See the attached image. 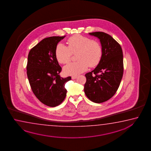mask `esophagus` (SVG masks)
<instances>
[{"label":"esophagus","instance_id":"esophagus-1","mask_svg":"<svg viewBox=\"0 0 151 151\" xmlns=\"http://www.w3.org/2000/svg\"><path fill=\"white\" fill-rule=\"evenodd\" d=\"M72 79H76L77 78V76H72L71 77Z\"/></svg>","mask_w":151,"mask_h":151}]
</instances>
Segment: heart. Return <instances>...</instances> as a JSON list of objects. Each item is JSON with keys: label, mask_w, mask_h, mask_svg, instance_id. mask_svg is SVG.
I'll use <instances>...</instances> for the list:
<instances>
[{"label": "heart", "mask_w": 151, "mask_h": 151, "mask_svg": "<svg viewBox=\"0 0 151 151\" xmlns=\"http://www.w3.org/2000/svg\"><path fill=\"white\" fill-rule=\"evenodd\" d=\"M68 46L58 44L55 55L58 62L66 64L70 62L72 54H76L78 61L65 66L63 71L68 75H77L86 71L88 66L95 67L99 64L103 55V49L99 42L88 37L75 35L67 40Z\"/></svg>", "instance_id": "obj_1"}]
</instances>
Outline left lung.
Instances as JSON below:
<instances>
[{"mask_svg": "<svg viewBox=\"0 0 151 151\" xmlns=\"http://www.w3.org/2000/svg\"><path fill=\"white\" fill-rule=\"evenodd\" d=\"M89 35L99 39L103 55L96 68L85 74L84 91L91 101L101 103L112 97L120 86L124 73L123 52L120 44L107 33Z\"/></svg>", "mask_w": 151, "mask_h": 151, "instance_id": "obj_1", "label": "left lung"}]
</instances>
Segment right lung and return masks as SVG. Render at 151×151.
I'll list each match as a JSON object with an SVG mask.
<instances>
[{
  "label": "right lung",
  "instance_id": "add662e5",
  "mask_svg": "<svg viewBox=\"0 0 151 151\" xmlns=\"http://www.w3.org/2000/svg\"><path fill=\"white\" fill-rule=\"evenodd\" d=\"M65 36H53L42 39L30 50L27 58V76L33 93L44 104L55 107L65 98V83L71 77L59 75L62 68L58 63L55 50L58 42Z\"/></svg>",
  "mask_w": 151,
  "mask_h": 151
}]
</instances>
